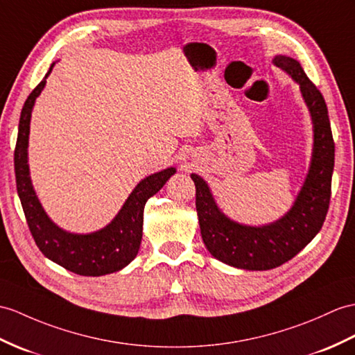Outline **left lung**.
<instances>
[{
    "label": "left lung",
    "mask_w": 355,
    "mask_h": 355,
    "mask_svg": "<svg viewBox=\"0 0 355 355\" xmlns=\"http://www.w3.org/2000/svg\"><path fill=\"white\" fill-rule=\"evenodd\" d=\"M275 66L300 85L313 122V153L309 174L292 209L268 225L251 227L232 220L219 210L210 187L196 174V211L209 252L225 265L246 270H268L289 261L322 228L331 196L334 140L322 94L311 83L298 60L275 55Z\"/></svg>",
    "instance_id": "1"
}]
</instances>
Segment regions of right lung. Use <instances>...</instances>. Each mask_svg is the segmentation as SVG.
I'll return each instance as SVG.
<instances>
[{
	"mask_svg": "<svg viewBox=\"0 0 355 355\" xmlns=\"http://www.w3.org/2000/svg\"><path fill=\"white\" fill-rule=\"evenodd\" d=\"M53 66L54 63L46 72L45 78L28 95L19 118L18 139H16L15 148V175L24 215H26L30 233L37 248L46 259L77 275L101 277L113 274L135 260L140 242H142L145 204L177 171L175 168H168L144 178L133 189L110 224L95 233L76 234L57 227L48 218L33 189L27 153L33 105L44 90L46 77Z\"/></svg>",
	"mask_w": 355,
	"mask_h": 355,
	"instance_id": "add662e5",
	"label": "right lung"
}]
</instances>
